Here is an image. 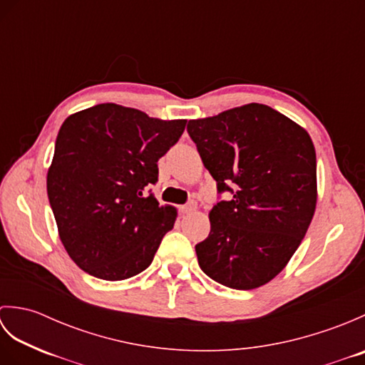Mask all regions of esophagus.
<instances>
[{
    "mask_svg": "<svg viewBox=\"0 0 365 365\" xmlns=\"http://www.w3.org/2000/svg\"><path fill=\"white\" fill-rule=\"evenodd\" d=\"M196 210V204L195 202H190L187 205H182L180 207V212L182 213H190V212H195Z\"/></svg>",
    "mask_w": 365,
    "mask_h": 365,
    "instance_id": "34e87169",
    "label": "esophagus"
}]
</instances>
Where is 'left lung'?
I'll return each instance as SVG.
<instances>
[{"label": "left lung", "instance_id": "8db88e82", "mask_svg": "<svg viewBox=\"0 0 365 365\" xmlns=\"http://www.w3.org/2000/svg\"><path fill=\"white\" fill-rule=\"evenodd\" d=\"M220 192L210 234L196 245L200 269L235 290L265 285L285 268L311 226L317 157L307 131L262 103L188 122Z\"/></svg>", "mask_w": 365, "mask_h": 365}]
</instances>
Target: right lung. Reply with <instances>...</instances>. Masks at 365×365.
Instances as JSON below:
<instances>
[{
  "instance_id": "add662e5",
  "label": "right lung",
  "mask_w": 365,
  "mask_h": 365,
  "mask_svg": "<svg viewBox=\"0 0 365 365\" xmlns=\"http://www.w3.org/2000/svg\"><path fill=\"white\" fill-rule=\"evenodd\" d=\"M187 120L149 118L135 108L100 103L61 127L46 192L67 254L103 281H123L153 260L174 227L177 208L145 188L158 180V160Z\"/></svg>"
}]
</instances>
